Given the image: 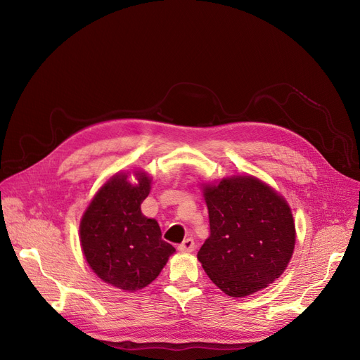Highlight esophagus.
Listing matches in <instances>:
<instances>
[{"label": "esophagus", "mask_w": 360, "mask_h": 360, "mask_svg": "<svg viewBox=\"0 0 360 360\" xmlns=\"http://www.w3.org/2000/svg\"><path fill=\"white\" fill-rule=\"evenodd\" d=\"M195 250V242L191 238H186L181 245H179V251L181 252H193Z\"/></svg>", "instance_id": "obj_1"}]
</instances>
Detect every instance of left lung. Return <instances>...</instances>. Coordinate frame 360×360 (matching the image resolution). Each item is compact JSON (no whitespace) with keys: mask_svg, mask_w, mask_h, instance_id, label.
I'll return each mask as SVG.
<instances>
[{"mask_svg":"<svg viewBox=\"0 0 360 360\" xmlns=\"http://www.w3.org/2000/svg\"><path fill=\"white\" fill-rule=\"evenodd\" d=\"M210 236L197 257L226 295L255 293L286 270L295 248L290 207L254 176L221 179L205 186Z\"/></svg>","mask_w":360,"mask_h":360,"instance_id":"obj_1","label":"left lung"}]
</instances>
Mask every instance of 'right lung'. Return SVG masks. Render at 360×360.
<instances>
[{
	"label": "right lung",
	"mask_w": 360,
	"mask_h": 360,
	"mask_svg": "<svg viewBox=\"0 0 360 360\" xmlns=\"http://www.w3.org/2000/svg\"><path fill=\"white\" fill-rule=\"evenodd\" d=\"M137 178V185L125 174L108 181L80 223L82 248L91 270L109 285L129 292L150 285L175 252L162 239L158 221L143 216L140 205L151 179L144 174Z\"/></svg>",
	"instance_id": "obj_1"
}]
</instances>
